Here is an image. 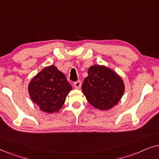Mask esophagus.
I'll use <instances>...</instances> for the list:
<instances>
[{"mask_svg": "<svg viewBox=\"0 0 159 159\" xmlns=\"http://www.w3.org/2000/svg\"><path fill=\"white\" fill-rule=\"evenodd\" d=\"M74 86H75L76 88L79 89L80 87H81V82H80V80H78L77 82H74Z\"/></svg>", "mask_w": 159, "mask_h": 159, "instance_id": "1", "label": "esophagus"}]
</instances>
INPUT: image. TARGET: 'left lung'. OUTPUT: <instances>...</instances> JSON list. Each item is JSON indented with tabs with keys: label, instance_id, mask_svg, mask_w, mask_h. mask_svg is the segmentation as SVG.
<instances>
[{
	"label": "left lung",
	"instance_id": "left-lung-1",
	"mask_svg": "<svg viewBox=\"0 0 159 159\" xmlns=\"http://www.w3.org/2000/svg\"><path fill=\"white\" fill-rule=\"evenodd\" d=\"M82 93L91 105L100 110H108L121 98L125 84L121 77L108 67L94 65L82 85Z\"/></svg>",
	"mask_w": 159,
	"mask_h": 159
}]
</instances>
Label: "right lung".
<instances>
[{
	"label": "right lung",
	"instance_id": "right-lung-1",
	"mask_svg": "<svg viewBox=\"0 0 159 159\" xmlns=\"http://www.w3.org/2000/svg\"><path fill=\"white\" fill-rule=\"evenodd\" d=\"M71 88L66 76L55 66H50L31 80L28 90L32 100L40 110L51 114L62 108Z\"/></svg>",
	"mask_w": 159,
	"mask_h": 159
}]
</instances>
